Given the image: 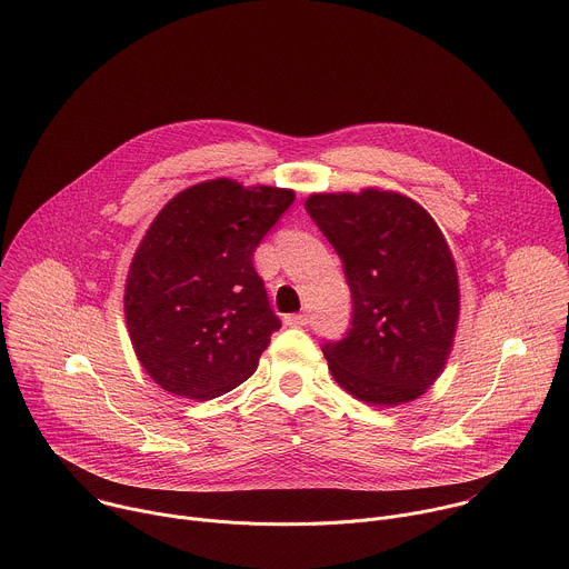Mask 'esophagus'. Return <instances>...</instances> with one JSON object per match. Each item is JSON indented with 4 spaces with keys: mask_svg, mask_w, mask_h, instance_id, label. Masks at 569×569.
<instances>
[{
    "mask_svg": "<svg viewBox=\"0 0 569 569\" xmlns=\"http://www.w3.org/2000/svg\"><path fill=\"white\" fill-rule=\"evenodd\" d=\"M308 315H288L283 321H286V326H290V328H301V326H306L308 323Z\"/></svg>",
    "mask_w": 569,
    "mask_h": 569,
    "instance_id": "34e87169",
    "label": "esophagus"
}]
</instances>
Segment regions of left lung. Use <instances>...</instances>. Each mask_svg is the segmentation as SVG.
I'll return each instance as SVG.
<instances>
[{
  "label": "left lung",
  "mask_w": 569,
  "mask_h": 569,
  "mask_svg": "<svg viewBox=\"0 0 569 569\" xmlns=\"http://www.w3.org/2000/svg\"><path fill=\"white\" fill-rule=\"evenodd\" d=\"M306 212L339 254L352 297L346 337L321 346L335 382L375 407L420 398L447 363L460 312L440 228L416 201L380 189L312 194Z\"/></svg>",
  "instance_id": "left-lung-1"
}]
</instances>
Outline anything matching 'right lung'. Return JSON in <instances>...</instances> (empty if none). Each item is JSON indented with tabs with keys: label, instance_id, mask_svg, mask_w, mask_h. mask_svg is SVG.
Instances as JSON below:
<instances>
[{
	"label": "right lung",
	"instance_id": "1",
	"mask_svg": "<svg viewBox=\"0 0 569 569\" xmlns=\"http://www.w3.org/2000/svg\"><path fill=\"white\" fill-rule=\"evenodd\" d=\"M292 201V189L217 178L182 189L153 219L129 266L124 317L158 387L212 400L257 370L281 319L252 257Z\"/></svg>",
	"mask_w": 569,
	"mask_h": 569
}]
</instances>
